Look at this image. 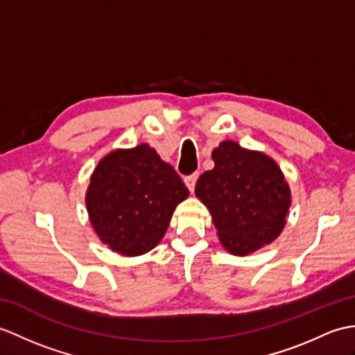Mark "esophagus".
<instances>
[{
    "instance_id": "obj_1",
    "label": "esophagus",
    "mask_w": 355,
    "mask_h": 355,
    "mask_svg": "<svg viewBox=\"0 0 355 355\" xmlns=\"http://www.w3.org/2000/svg\"><path fill=\"white\" fill-rule=\"evenodd\" d=\"M196 180H198V172H193V174L184 177V183H186V186L189 187V191H191V192H193Z\"/></svg>"
}]
</instances>
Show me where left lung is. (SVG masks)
I'll use <instances>...</instances> for the list:
<instances>
[{"label": "left lung", "mask_w": 355, "mask_h": 355, "mask_svg": "<svg viewBox=\"0 0 355 355\" xmlns=\"http://www.w3.org/2000/svg\"><path fill=\"white\" fill-rule=\"evenodd\" d=\"M211 159L215 168L198 178L195 193L207 205L222 245L246 255L275 241L286 224L291 191L277 163L225 140Z\"/></svg>", "instance_id": "left-lung-1"}]
</instances>
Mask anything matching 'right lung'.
I'll return each instance as SVG.
<instances>
[{
	"label": "right lung",
	"mask_w": 355,
	"mask_h": 355,
	"mask_svg": "<svg viewBox=\"0 0 355 355\" xmlns=\"http://www.w3.org/2000/svg\"><path fill=\"white\" fill-rule=\"evenodd\" d=\"M187 195L175 169L142 144L113 151L98 163L86 204L105 245L122 255H140L162 241L177 204Z\"/></svg>",
	"instance_id": "1"
}]
</instances>
